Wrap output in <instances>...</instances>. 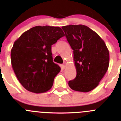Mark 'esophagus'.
<instances>
[{"mask_svg":"<svg viewBox=\"0 0 121 121\" xmlns=\"http://www.w3.org/2000/svg\"><path fill=\"white\" fill-rule=\"evenodd\" d=\"M66 63H64L63 64V65H61V67L63 69H65V67H66Z\"/></svg>","mask_w":121,"mask_h":121,"instance_id":"1","label":"esophagus"}]
</instances>
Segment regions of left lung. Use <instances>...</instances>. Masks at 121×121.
I'll return each instance as SVG.
<instances>
[{
	"label": "left lung",
	"mask_w": 121,
	"mask_h": 121,
	"mask_svg": "<svg viewBox=\"0 0 121 121\" xmlns=\"http://www.w3.org/2000/svg\"><path fill=\"white\" fill-rule=\"evenodd\" d=\"M73 51L77 76L69 81L72 90L90 92L98 86L109 65V52L97 33L82 25L62 26Z\"/></svg>",
	"instance_id": "left-lung-1"
}]
</instances>
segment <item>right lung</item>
<instances>
[{
    "mask_svg": "<svg viewBox=\"0 0 121 121\" xmlns=\"http://www.w3.org/2000/svg\"><path fill=\"white\" fill-rule=\"evenodd\" d=\"M65 34L60 27L37 26L22 34L11 52L13 70L19 82L29 92L51 89L61 70L53 62L51 46Z\"/></svg>",
    "mask_w": 121,
    "mask_h": 121,
    "instance_id": "obj_1",
    "label": "right lung"
}]
</instances>
